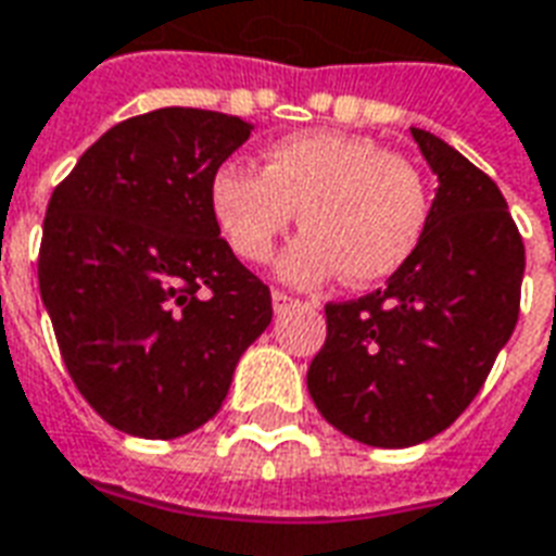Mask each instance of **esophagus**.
Masks as SVG:
<instances>
[{"label": "esophagus", "mask_w": 556, "mask_h": 556, "mask_svg": "<svg viewBox=\"0 0 556 556\" xmlns=\"http://www.w3.org/2000/svg\"><path fill=\"white\" fill-rule=\"evenodd\" d=\"M270 303H274V313H286L291 303H294V298L286 294V291H274V294H270Z\"/></svg>", "instance_id": "obj_1"}]
</instances>
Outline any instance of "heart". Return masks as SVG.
Returning <instances> with one entry per match:
<instances>
[{"mask_svg":"<svg viewBox=\"0 0 556 556\" xmlns=\"http://www.w3.org/2000/svg\"><path fill=\"white\" fill-rule=\"evenodd\" d=\"M211 214L243 262L262 265L279 238L306 226L279 262L289 282H321L345 270L366 286L396 274L417 250L429 193L408 160L375 139L303 130L265 148V166L223 163L207 187Z\"/></svg>","mask_w":556,"mask_h":556,"instance_id":"obj_1","label":"heart"}]
</instances>
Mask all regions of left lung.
Here are the masks:
<instances>
[{"mask_svg": "<svg viewBox=\"0 0 556 556\" xmlns=\"http://www.w3.org/2000/svg\"><path fill=\"white\" fill-rule=\"evenodd\" d=\"M438 175L417 250L387 289L327 303L306 387L321 417L366 446H417L453 426L518 321L525 243L485 172L410 127Z\"/></svg>", "mask_w": 556, "mask_h": 556, "instance_id": "1", "label": "left lung"}]
</instances>
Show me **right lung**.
Instances as JSON below:
<instances>
[{"label": "right lung", "instance_id": "obj_1", "mask_svg": "<svg viewBox=\"0 0 556 556\" xmlns=\"http://www.w3.org/2000/svg\"><path fill=\"white\" fill-rule=\"evenodd\" d=\"M238 115L166 106L110 127L50 195L38 286L77 390L110 426L169 441L205 426L270 291L211 214Z\"/></svg>", "mask_w": 556, "mask_h": 556}]
</instances>
